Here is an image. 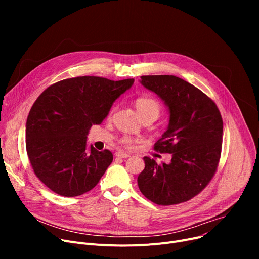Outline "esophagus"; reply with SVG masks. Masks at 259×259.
<instances>
[{
	"label": "esophagus",
	"mask_w": 259,
	"mask_h": 259,
	"mask_svg": "<svg viewBox=\"0 0 259 259\" xmlns=\"http://www.w3.org/2000/svg\"><path fill=\"white\" fill-rule=\"evenodd\" d=\"M115 156L116 157H120V158H127V157H130V154L125 153V152H121V151H118V152L115 153Z\"/></svg>",
	"instance_id": "obj_1"
}]
</instances>
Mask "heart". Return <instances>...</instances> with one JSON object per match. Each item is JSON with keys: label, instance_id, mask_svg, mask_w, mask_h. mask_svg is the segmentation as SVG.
Segmentation results:
<instances>
[{"label": "heart", "instance_id": "1", "mask_svg": "<svg viewBox=\"0 0 259 259\" xmlns=\"http://www.w3.org/2000/svg\"><path fill=\"white\" fill-rule=\"evenodd\" d=\"M135 107H137V110L142 119L153 118L155 120L160 113V104L152 97L138 98L135 100ZM120 143L125 146H131L134 141L129 137H125L120 140Z\"/></svg>", "mask_w": 259, "mask_h": 259}]
</instances>
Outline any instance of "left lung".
Here are the masks:
<instances>
[{
	"mask_svg": "<svg viewBox=\"0 0 259 259\" xmlns=\"http://www.w3.org/2000/svg\"><path fill=\"white\" fill-rule=\"evenodd\" d=\"M142 85L165 102L170 119L154 150L172 155L169 164L144 157L141 192L156 205H178L207 187L219 166L223 118L216 104L195 86L174 75H144Z\"/></svg>",
	"mask_w": 259,
	"mask_h": 259,
	"instance_id": "obj_1",
	"label": "left lung"
}]
</instances>
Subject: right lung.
I'll return each mask as SVG.
<instances>
[{
    "label": "right lung",
    "instance_id": "right-lung-1",
    "mask_svg": "<svg viewBox=\"0 0 259 259\" xmlns=\"http://www.w3.org/2000/svg\"><path fill=\"white\" fill-rule=\"evenodd\" d=\"M133 81L77 76L40 93L27 117L26 150L36 178L51 191L73 197L98 185L113 155L92 146L87 150L88 132Z\"/></svg>",
    "mask_w": 259,
    "mask_h": 259
}]
</instances>
